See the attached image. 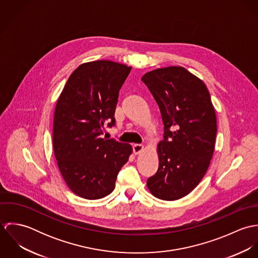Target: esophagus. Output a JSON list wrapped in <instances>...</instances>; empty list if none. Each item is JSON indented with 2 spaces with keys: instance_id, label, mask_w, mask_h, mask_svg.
Here are the masks:
<instances>
[{
  "instance_id": "34e87169",
  "label": "esophagus",
  "mask_w": 258,
  "mask_h": 258,
  "mask_svg": "<svg viewBox=\"0 0 258 258\" xmlns=\"http://www.w3.org/2000/svg\"><path fill=\"white\" fill-rule=\"evenodd\" d=\"M143 149H144V146L142 145V144H134L133 145V152H134V154H139L140 152H142L143 151Z\"/></svg>"
}]
</instances>
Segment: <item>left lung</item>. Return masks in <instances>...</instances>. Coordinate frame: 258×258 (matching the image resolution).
Returning <instances> with one entry per match:
<instances>
[{
    "label": "left lung",
    "instance_id": "left-lung-1",
    "mask_svg": "<svg viewBox=\"0 0 258 258\" xmlns=\"http://www.w3.org/2000/svg\"><path fill=\"white\" fill-rule=\"evenodd\" d=\"M142 81L155 98L164 124L158 144L159 168L149 178L158 199L175 201L202 181L215 151L217 117L206 84L182 67L158 69Z\"/></svg>",
    "mask_w": 258,
    "mask_h": 258
}]
</instances>
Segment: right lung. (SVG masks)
I'll use <instances>...</instances> for the list:
<instances>
[{
    "label": "right lung",
    "mask_w": 258,
    "mask_h": 258,
    "mask_svg": "<svg viewBox=\"0 0 258 258\" xmlns=\"http://www.w3.org/2000/svg\"><path fill=\"white\" fill-rule=\"evenodd\" d=\"M130 71L110 60L83 63L70 76L57 100L54 156L69 187L83 199L109 195L132 153L130 144L101 138L106 125H115L119 90Z\"/></svg>",
    "instance_id": "right-lung-1"
}]
</instances>
